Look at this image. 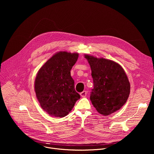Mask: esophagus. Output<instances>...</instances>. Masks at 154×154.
I'll list each match as a JSON object with an SVG mask.
<instances>
[{
  "instance_id": "1",
  "label": "esophagus",
  "mask_w": 154,
  "mask_h": 154,
  "mask_svg": "<svg viewBox=\"0 0 154 154\" xmlns=\"http://www.w3.org/2000/svg\"><path fill=\"white\" fill-rule=\"evenodd\" d=\"M87 91H84L83 92L80 93V95L82 97H85L87 96Z\"/></svg>"
}]
</instances>
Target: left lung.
Here are the masks:
<instances>
[{"mask_svg":"<svg viewBox=\"0 0 154 154\" xmlns=\"http://www.w3.org/2000/svg\"><path fill=\"white\" fill-rule=\"evenodd\" d=\"M91 69L94 88L90 100L101 114L108 116L120 110L129 96L131 85L123 67L104 58L85 54Z\"/></svg>","mask_w":154,"mask_h":154,"instance_id":"left-lung-1","label":"left lung"}]
</instances>
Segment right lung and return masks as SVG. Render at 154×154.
I'll use <instances>...</instances> for the list:
<instances>
[{
	"label": "right lung",
	"instance_id": "1",
	"mask_svg": "<svg viewBox=\"0 0 154 154\" xmlns=\"http://www.w3.org/2000/svg\"><path fill=\"white\" fill-rule=\"evenodd\" d=\"M79 54L60 51L54 54L38 70L34 83L41 107L50 116L63 117L72 110L80 95L76 92L70 70Z\"/></svg>",
	"mask_w": 154,
	"mask_h": 154
}]
</instances>
